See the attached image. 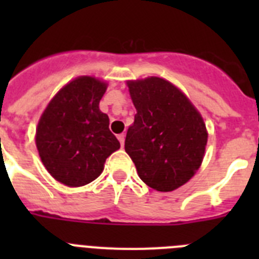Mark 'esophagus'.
Listing matches in <instances>:
<instances>
[{"label":"esophagus","mask_w":259,"mask_h":259,"mask_svg":"<svg viewBox=\"0 0 259 259\" xmlns=\"http://www.w3.org/2000/svg\"><path fill=\"white\" fill-rule=\"evenodd\" d=\"M124 139H125V135L124 134H120V135H118V140H119V143H120V145H124Z\"/></svg>","instance_id":"34e87169"}]
</instances>
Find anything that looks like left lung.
Returning a JSON list of instances; mask_svg holds the SVG:
<instances>
[{
	"instance_id": "1",
	"label": "left lung",
	"mask_w": 259,
	"mask_h": 259,
	"mask_svg": "<svg viewBox=\"0 0 259 259\" xmlns=\"http://www.w3.org/2000/svg\"><path fill=\"white\" fill-rule=\"evenodd\" d=\"M136 107L124 149L137 175L158 192H171L188 183L205 157L207 130L187 95L163 77L127 80Z\"/></svg>"
}]
</instances>
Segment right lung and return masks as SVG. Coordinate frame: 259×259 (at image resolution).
I'll use <instances>...</instances> for the list:
<instances>
[{
	"label": "right lung",
	"instance_id": "1",
	"mask_svg": "<svg viewBox=\"0 0 259 259\" xmlns=\"http://www.w3.org/2000/svg\"><path fill=\"white\" fill-rule=\"evenodd\" d=\"M107 89L105 80L77 76L49 101L36 127V148L48 172L76 188L104 171L106 158L120 148L109 130V116L100 110Z\"/></svg>",
	"mask_w": 259,
	"mask_h": 259
}]
</instances>
